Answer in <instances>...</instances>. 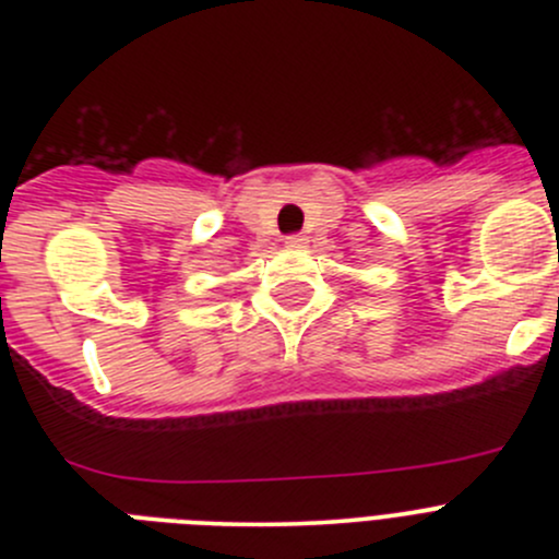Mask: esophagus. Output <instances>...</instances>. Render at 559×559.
<instances>
[{
    "mask_svg": "<svg viewBox=\"0 0 559 559\" xmlns=\"http://www.w3.org/2000/svg\"><path fill=\"white\" fill-rule=\"evenodd\" d=\"M286 248H306V237L302 235L286 237Z\"/></svg>",
    "mask_w": 559,
    "mask_h": 559,
    "instance_id": "esophagus-1",
    "label": "esophagus"
}]
</instances>
